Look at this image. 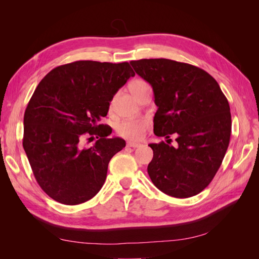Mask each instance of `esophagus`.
<instances>
[{"mask_svg": "<svg viewBox=\"0 0 259 259\" xmlns=\"http://www.w3.org/2000/svg\"><path fill=\"white\" fill-rule=\"evenodd\" d=\"M140 146H142V144L136 143V142H128L127 143V147H131V148H138Z\"/></svg>", "mask_w": 259, "mask_h": 259, "instance_id": "esophagus-1", "label": "esophagus"}]
</instances>
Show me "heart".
<instances>
[{
  "label": "heart",
  "mask_w": 259,
  "mask_h": 259,
  "mask_svg": "<svg viewBox=\"0 0 259 259\" xmlns=\"http://www.w3.org/2000/svg\"><path fill=\"white\" fill-rule=\"evenodd\" d=\"M148 86L149 84L143 80H135L131 83L130 90L133 93V95L135 96L136 94H138L144 89L148 88ZM148 126H149V121L147 119L126 120L117 125L116 131L124 138L137 140L144 136Z\"/></svg>",
  "instance_id": "b5f03b06"
}]
</instances>
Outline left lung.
I'll use <instances>...</instances> for the list:
<instances>
[{"label":"left lung","mask_w":259,"mask_h":259,"mask_svg":"<svg viewBox=\"0 0 259 259\" xmlns=\"http://www.w3.org/2000/svg\"><path fill=\"white\" fill-rule=\"evenodd\" d=\"M130 64L151 85L156 136L177 134V146L150 144L148 174L159 190L189 198L209 185L221 167L231 134L229 103L213 76L198 67L170 59H140ZM168 142V139L166 140Z\"/></svg>","instance_id":"8db88e82"}]
</instances>
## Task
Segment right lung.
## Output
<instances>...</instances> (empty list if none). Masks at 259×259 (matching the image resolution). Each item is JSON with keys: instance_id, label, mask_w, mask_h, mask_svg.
Returning a JSON list of instances; mask_svg holds the SVG:
<instances>
[{"instance_id": "obj_1", "label": "right lung", "mask_w": 259, "mask_h": 259, "mask_svg": "<svg viewBox=\"0 0 259 259\" xmlns=\"http://www.w3.org/2000/svg\"><path fill=\"white\" fill-rule=\"evenodd\" d=\"M128 62L80 60L53 69L38 83L23 116L22 146L43 191L61 204L91 200L104 186L108 164L125 147L99 124L131 76ZM96 136L84 148L82 137Z\"/></svg>"}]
</instances>
